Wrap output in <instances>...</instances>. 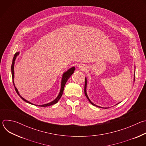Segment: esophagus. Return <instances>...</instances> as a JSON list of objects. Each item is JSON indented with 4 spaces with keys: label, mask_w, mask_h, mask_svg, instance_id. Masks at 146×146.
<instances>
[{
    "label": "esophagus",
    "mask_w": 146,
    "mask_h": 146,
    "mask_svg": "<svg viewBox=\"0 0 146 146\" xmlns=\"http://www.w3.org/2000/svg\"><path fill=\"white\" fill-rule=\"evenodd\" d=\"M78 67L81 69V70H84V69H86V68L84 67V65H79V66H78Z\"/></svg>",
    "instance_id": "1"
}]
</instances>
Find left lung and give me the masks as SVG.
<instances>
[{
  "mask_svg": "<svg viewBox=\"0 0 146 146\" xmlns=\"http://www.w3.org/2000/svg\"><path fill=\"white\" fill-rule=\"evenodd\" d=\"M86 88H87V78H85V86H84V93H85V95H86V97L87 98V99H88V100H89V102L92 104V105H94V106H97V107H99V108H101V107H99V106H96V105H95V104H94L90 100V99L88 98V95H87V91H86ZM103 109H107V108H103Z\"/></svg>",
  "mask_w": 146,
  "mask_h": 146,
  "instance_id": "1",
  "label": "left lung"
}]
</instances>
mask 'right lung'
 <instances>
[{
    "label": "right lung",
    "mask_w": 146,
    "mask_h": 146,
    "mask_svg": "<svg viewBox=\"0 0 146 146\" xmlns=\"http://www.w3.org/2000/svg\"><path fill=\"white\" fill-rule=\"evenodd\" d=\"M19 55V52H16L15 54H14V56L13 57V62H12V65H11V74H12V78H13V84H14V88H15V91L17 93V94L20 96V98H21L23 100H24L25 102L28 103H30V104H32V105H33V103H31L30 102L25 100L24 98H23L21 96L18 91V90L17 89V88L15 87V85H14V63H15V60L17 56V55ZM75 70V68L74 67H72V68H70V69H69L67 72H65L63 74V76H62V81H61V88H60V92H59V94L58 95V96H57V98L54 100H53L52 102L49 103H47V104H45V105H34L35 106H41V107H47V106H51V105H54V104L56 103L58 100L60 99V98H61L62 94H63V92H64V87H65V86L66 84V83L68 81V80L69 78V77L72 76V74L74 72V70Z\"/></svg>",
    "instance_id": "right-lung-1"
}]
</instances>
